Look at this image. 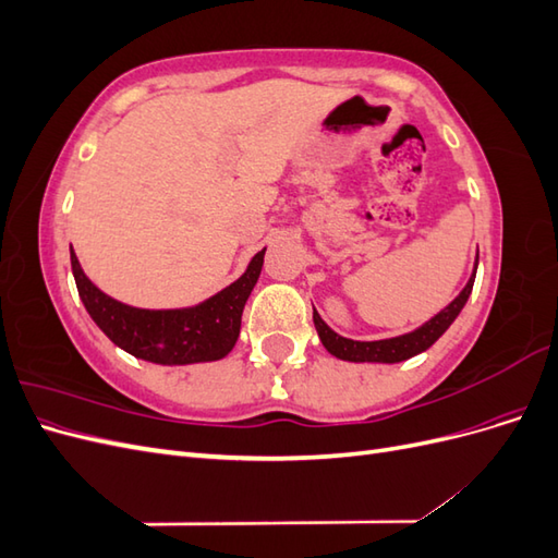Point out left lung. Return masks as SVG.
<instances>
[{
	"label": "left lung",
	"mask_w": 558,
	"mask_h": 558,
	"mask_svg": "<svg viewBox=\"0 0 558 558\" xmlns=\"http://www.w3.org/2000/svg\"><path fill=\"white\" fill-rule=\"evenodd\" d=\"M477 260H480V253H477ZM477 260H475V272H472V277L468 279L465 289L456 295L440 314H435L421 328H416L408 335L391 337V340L359 342V340H349V337L337 335L332 328H328L326 320L320 318L318 312L314 310V326H316L320 342H324V347L332 353L335 359L351 361V363H400V361H408V359L416 356V353L426 351L428 347H433L437 340H440L442 332L453 324L456 316H459L461 310L465 307V302L472 293V283H475Z\"/></svg>",
	"instance_id": "8db88e82"
}]
</instances>
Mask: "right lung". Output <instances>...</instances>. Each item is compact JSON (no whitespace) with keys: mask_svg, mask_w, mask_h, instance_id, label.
Returning a JSON list of instances; mask_svg holds the SVG:
<instances>
[{"mask_svg":"<svg viewBox=\"0 0 558 558\" xmlns=\"http://www.w3.org/2000/svg\"><path fill=\"white\" fill-rule=\"evenodd\" d=\"M70 253L78 295L99 330L132 356L160 365L207 363L228 356L240 337L242 312L265 258L263 248L238 281L195 307L140 310L99 291L81 269L72 246Z\"/></svg>","mask_w":558,"mask_h":558,"instance_id":"obj_1","label":"right lung"}]
</instances>
